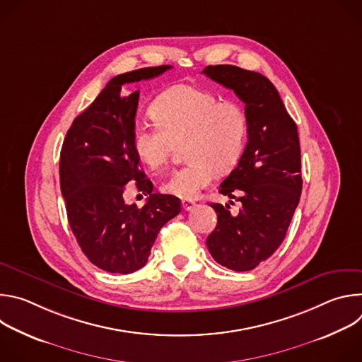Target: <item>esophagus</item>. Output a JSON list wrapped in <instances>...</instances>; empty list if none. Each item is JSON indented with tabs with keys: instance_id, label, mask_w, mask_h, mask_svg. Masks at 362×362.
<instances>
[{
	"instance_id": "obj_1",
	"label": "esophagus",
	"mask_w": 362,
	"mask_h": 362,
	"mask_svg": "<svg viewBox=\"0 0 362 362\" xmlns=\"http://www.w3.org/2000/svg\"><path fill=\"white\" fill-rule=\"evenodd\" d=\"M196 206V203L193 202V200H190V199H183L182 200V208L185 209V211H192L193 208Z\"/></svg>"
}]
</instances>
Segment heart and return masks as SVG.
<instances>
[{
  "mask_svg": "<svg viewBox=\"0 0 362 362\" xmlns=\"http://www.w3.org/2000/svg\"><path fill=\"white\" fill-rule=\"evenodd\" d=\"M150 113L154 123L137 122L133 129V148L144 166L159 170L175 146L186 140L189 163L170 173L163 192L193 199L209 186L216 170L226 172L239 162L249 127L239 101L180 84L154 100Z\"/></svg>",
  "mask_w": 362,
  "mask_h": 362,
  "instance_id": "obj_1",
  "label": "heart"
}]
</instances>
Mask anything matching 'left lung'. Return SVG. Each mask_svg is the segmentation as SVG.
Listing matches in <instances>:
<instances>
[{"instance_id":"1","label":"left lung","mask_w":362,"mask_h":362,"mask_svg":"<svg viewBox=\"0 0 362 362\" xmlns=\"http://www.w3.org/2000/svg\"><path fill=\"white\" fill-rule=\"evenodd\" d=\"M202 73L233 90L247 115L245 150L238 166L219 186V193L240 202L239 214L232 215L229 204L211 203L218 225L206 239L218 264L245 272L279 247L299 203L298 129L265 76L229 64L208 66Z\"/></svg>"}]
</instances>
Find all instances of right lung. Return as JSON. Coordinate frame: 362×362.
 <instances>
[{
  "mask_svg": "<svg viewBox=\"0 0 362 362\" xmlns=\"http://www.w3.org/2000/svg\"><path fill=\"white\" fill-rule=\"evenodd\" d=\"M172 66L146 67L113 77L74 119L62 147L60 186L70 228L88 261L112 274H132L146 265L159 230L180 212V200L153 193L139 168L133 129L139 91L122 86L158 77ZM148 194L141 210L127 205L126 184Z\"/></svg>",
  "mask_w": 362,
  "mask_h": 362,
  "instance_id": "obj_1",
  "label": "right lung"
}]
</instances>
